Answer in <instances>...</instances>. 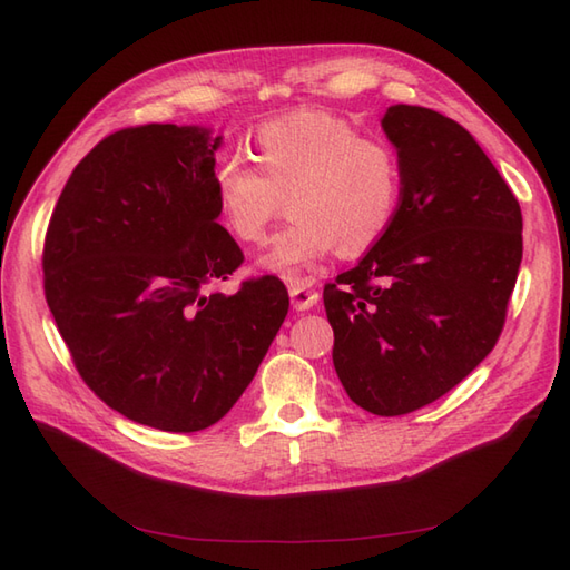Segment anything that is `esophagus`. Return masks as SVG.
Listing matches in <instances>:
<instances>
[{
  "instance_id": "esophagus-1",
  "label": "esophagus",
  "mask_w": 570,
  "mask_h": 570,
  "mask_svg": "<svg viewBox=\"0 0 570 570\" xmlns=\"http://www.w3.org/2000/svg\"><path fill=\"white\" fill-rule=\"evenodd\" d=\"M288 296L296 311H308L318 304V292L308 282H292L288 284Z\"/></svg>"
}]
</instances>
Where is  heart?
I'll return each instance as SVG.
<instances>
[{
    "mask_svg": "<svg viewBox=\"0 0 570 570\" xmlns=\"http://www.w3.org/2000/svg\"><path fill=\"white\" fill-rule=\"evenodd\" d=\"M252 168L225 161L215 198L225 227L259 245L288 200L292 223L278 229L259 266L296 278L335 247L345 257L370 249L390 227L402 174L390 144L357 137L347 119L323 110L276 117L254 131Z\"/></svg>",
    "mask_w": 570,
    "mask_h": 570,
    "instance_id": "obj_1",
    "label": "heart"
}]
</instances>
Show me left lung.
I'll return each instance as SVG.
<instances>
[{"label":"left lung","instance_id":"8db88e82","mask_svg":"<svg viewBox=\"0 0 570 570\" xmlns=\"http://www.w3.org/2000/svg\"><path fill=\"white\" fill-rule=\"evenodd\" d=\"M382 129L402 174L399 205L365 257L325 284L323 304L347 396L402 416L492 353L522 264V210L451 117L392 105Z\"/></svg>","mask_w":570,"mask_h":570}]
</instances>
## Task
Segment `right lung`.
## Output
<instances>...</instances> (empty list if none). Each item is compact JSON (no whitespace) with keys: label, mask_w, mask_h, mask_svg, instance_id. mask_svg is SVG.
Returning <instances> with one entry per match:
<instances>
[{"label":"right lung","mask_w":570,"mask_h":570,"mask_svg":"<svg viewBox=\"0 0 570 570\" xmlns=\"http://www.w3.org/2000/svg\"><path fill=\"white\" fill-rule=\"evenodd\" d=\"M220 141L198 125L115 131L70 174L46 233V301L80 377L159 431L220 421L288 313L276 276L213 288L245 259L217 225Z\"/></svg>","instance_id":"obj_1"}]
</instances>
